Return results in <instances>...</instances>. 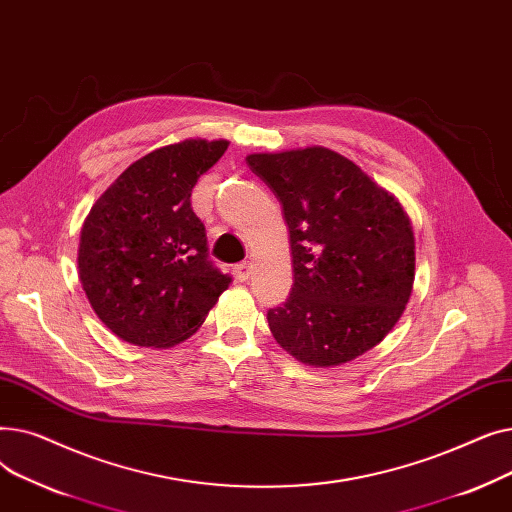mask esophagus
I'll return each instance as SVG.
<instances>
[{
  "instance_id": "obj_1",
  "label": "esophagus",
  "mask_w": 512,
  "mask_h": 512,
  "mask_svg": "<svg viewBox=\"0 0 512 512\" xmlns=\"http://www.w3.org/2000/svg\"><path fill=\"white\" fill-rule=\"evenodd\" d=\"M251 274V261H240L238 265H234V276L240 282H247Z\"/></svg>"
}]
</instances>
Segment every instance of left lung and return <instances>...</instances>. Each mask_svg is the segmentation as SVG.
<instances>
[{"label":"left lung","instance_id":"left-lung-1","mask_svg":"<svg viewBox=\"0 0 512 512\" xmlns=\"http://www.w3.org/2000/svg\"><path fill=\"white\" fill-rule=\"evenodd\" d=\"M282 203L294 284L267 324L288 355L344 365L396 326L415 282V236L398 199L326 147L247 155Z\"/></svg>","mask_w":512,"mask_h":512}]
</instances>
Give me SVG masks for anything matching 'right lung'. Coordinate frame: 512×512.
<instances>
[{
	"label": "right lung",
	"mask_w": 512,
	"mask_h": 512,
	"mask_svg": "<svg viewBox=\"0 0 512 512\" xmlns=\"http://www.w3.org/2000/svg\"><path fill=\"white\" fill-rule=\"evenodd\" d=\"M228 141L186 139L130 164L95 201L80 230L78 278L118 338L170 348L191 338L230 278L207 255L191 193Z\"/></svg>",
	"instance_id": "1"
}]
</instances>
